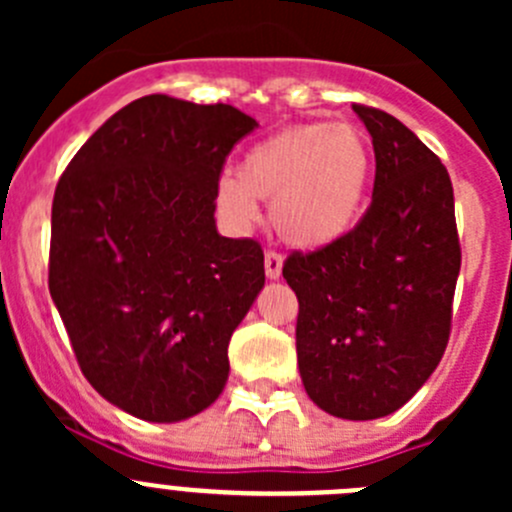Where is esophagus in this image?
I'll list each match as a JSON object with an SVG mask.
<instances>
[{
  "label": "esophagus",
  "instance_id": "34e87169",
  "mask_svg": "<svg viewBox=\"0 0 512 512\" xmlns=\"http://www.w3.org/2000/svg\"><path fill=\"white\" fill-rule=\"evenodd\" d=\"M265 275L267 280H280L282 275V255L275 250L265 252Z\"/></svg>",
  "mask_w": 512,
  "mask_h": 512
}]
</instances>
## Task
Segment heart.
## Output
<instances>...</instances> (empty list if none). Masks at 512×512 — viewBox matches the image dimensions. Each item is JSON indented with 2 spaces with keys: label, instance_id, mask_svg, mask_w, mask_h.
I'll return each instance as SVG.
<instances>
[{
  "label": "heart",
  "instance_id": "heart-1",
  "mask_svg": "<svg viewBox=\"0 0 512 512\" xmlns=\"http://www.w3.org/2000/svg\"><path fill=\"white\" fill-rule=\"evenodd\" d=\"M374 175V151L359 126L307 121L262 138L218 183L220 210L237 227L257 218L255 200H270L272 227L289 245L322 250L359 223Z\"/></svg>",
  "mask_w": 512,
  "mask_h": 512
}]
</instances>
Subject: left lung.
I'll use <instances>...</instances> for the list:
<instances>
[{"label": "left lung", "mask_w": 512, "mask_h": 512, "mask_svg": "<svg viewBox=\"0 0 512 512\" xmlns=\"http://www.w3.org/2000/svg\"><path fill=\"white\" fill-rule=\"evenodd\" d=\"M374 143L371 205L344 240L287 257L299 299L297 364L327 414L371 421L394 414L446 352L461 272L448 170L414 131L354 103Z\"/></svg>", "instance_id": "left-lung-1"}]
</instances>
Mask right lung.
Wrapping results in <instances>:
<instances>
[{
  "label": "right lung",
  "instance_id": "obj_1",
  "mask_svg": "<svg viewBox=\"0 0 512 512\" xmlns=\"http://www.w3.org/2000/svg\"><path fill=\"white\" fill-rule=\"evenodd\" d=\"M255 128L227 103L143 96L59 178L49 292L89 384L126 414L175 423L223 394L265 255L220 235L215 198L227 153Z\"/></svg>",
  "mask_w": 512,
  "mask_h": 512
}]
</instances>
